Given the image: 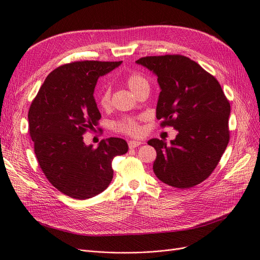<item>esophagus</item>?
I'll return each mask as SVG.
<instances>
[{"mask_svg": "<svg viewBox=\"0 0 260 260\" xmlns=\"http://www.w3.org/2000/svg\"><path fill=\"white\" fill-rule=\"evenodd\" d=\"M141 145L140 141H137V140H132L128 142V147L129 149H135L137 147H139Z\"/></svg>", "mask_w": 260, "mask_h": 260, "instance_id": "34e87169", "label": "esophagus"}]
</instances>
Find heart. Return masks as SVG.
<instances>
[{
    "instance_id": "b5f03b06",
    "label": "heart",
    "mask_w": 260,
    "mask_h": 260,
    "mask_svg": "<svg viewBox=\"0 0 260 260\" xmlns=\"http://www.w3.org/2000/svg\"><path fill=\"white\" fill-rule=\"evenodd\" d=\"M126 83L128 88L132 90L134 94H136L142 90L143 88H149L148 80L142 75L138 73L131 74L126 78ZM110 99H111V90L109 85H106L103 89L102 93L100 94L99 103L102 108H107L110 105ZM113 127L115 131L121 132L123 134H126L129 136H139L141 134V127L139 125V122L135 118L126 117L123 118L120 121L115 122L113 124Z\"/></svg>"
}]
</instances>
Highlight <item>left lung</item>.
<instances>
[{
	"label": "left lung",
	"mask_w": 260,
	"mask_h": 260,
	"mask_svg": "<svg viewBox=\"0 0 260 260\" xmlns=\"http://www.w3.org/2000/svg\"><path fill=\"white\" fill-rule=\"evenodd\" d=\"M157 77L156 118L178 131L170 145L151 139L156 150L155 176L164 183L189 188L217 166L229 141L230 104L214 77L180 54L145 56L136 61Z\"/></svg>",
	"instance_id": "obj_1"
}]
</instances>
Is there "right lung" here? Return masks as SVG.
Here are the masks:
<instances>
[{
  "label": "right lung",
  "mask_w": 260,
  "mask_h": 260,
  "mask_svg": "<svg viewBox=\"0 0 260 260\" xmlns=\"http://www.w3.org/2000/svg\"><path fill=\"white\" fill-rule=\"evenodd\" d=\"M119 62L79 61L64 64L47 76L28 110L34 152L48 181L61 193L88 199L102 193L113 178L112 159L128 151L121 138L85 146L83 134L102 118L94 99L101 76Z\"/></svg>",
  "instance_id": "right-lung-1"
}]
</instances>
